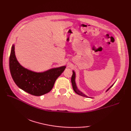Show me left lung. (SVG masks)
Wrapping results in <instances>:
<instances>
[{
  "instance_id": "8db88e82",
  "label": "left lung",
  "mask_w": 131,
  "mask_h": 131,
  "mask_svg": "<svg viewBox=\"0 0 131 131\" xmlns=\"http://www.w3.org/2000/svg\"><path fill=\"white\" fill-rule=\"evenodd\" d=\"M75 78H76L75 72L74 70H73V75H72V77H71V83H72V85H73V90L75 91V92L76 93H77L78 94H79V95H80V96H82L85 97H89V98H91V97H88L87 95H85L84 93H83L82 92H81L80 90H78V87H77L76 82H75ZM114 84L113 85H111L110 87L107 89V90H106V92H107L108 90H109V89L114 85Z\"/></svg>"
}]
</instances>
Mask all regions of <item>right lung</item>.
Listing matches in <instances>:
<instances>
[{"label":"right lung","instance_id":"right-lung-1","mask_svg":"<svg viewBox=\"0 0 131 131\" xmlns=\"http://www.w3.org/2000/svg\"><path fill=\"white\" fill-rule=\"evenodd\" d=\"M66 66L52 68L43 72H35L23 67L17 60L15 44L11 48L9 69L14 82L18 87L32 95L40 96L48 93Z\"/></svg>","mask_w":131,"mask_h":131}]
</instances>
